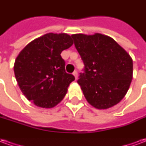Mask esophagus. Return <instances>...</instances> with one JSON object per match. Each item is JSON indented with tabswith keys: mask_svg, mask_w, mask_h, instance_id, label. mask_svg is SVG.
<instances>
[{
	"mask_svg": "<svg viewBox=\"0 0 146 146\" xmlns=\"http://www.w3.org/2000/svg\"><path fill=\"white\" fill-rule=\"evenodd\" d=\"M73 75L74 76V77H75L76 79H77V77H78V73H77V72H76V71H74V72H73Z\"/></svg>",
	"mask_w": 146,
	"mask_h": 146,
	"instance_id": "34e87169",
	"label": "esophagus"
}]
</instances>
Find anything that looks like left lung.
Segmentation results:
<instances>
[{
  "label": "left lung",
  "instance_id": "obj_1",
  "mask_svg": "<svg viewBox=\"0 0 146 146\" xmlns=\"http://www.w3.org/2000/svg\"><path fill=\"white\" fill-rule=\"evenodd\" d=\"M74 44L84 63L79 84L89 104L106 110L124 98L133 78L130 54L112 37L95 33L73 34Z\"/></svg>",
  "mask_w": 146,
  "mask_h": 146
}]
</instances>
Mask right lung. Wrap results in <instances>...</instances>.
<instances>
[{
	"mask_svg": "<svg viewBox=\"0 0 146 146\" xmlns=\"http://www.w3.org/2000/svg\"><path fill=\"white\" fill-rule=\"evenodd\" d=\"M65 33H46L30 42L15 58L14 72L21 92L38 107L51 109L66 95L75 80L66 73L62 51L73 45Z\"/></svg>",
	"mask_w": 146,
	"mask_h": 146,
	"instance_id": "1",
	"label": "right lung"
}]
</instances>
